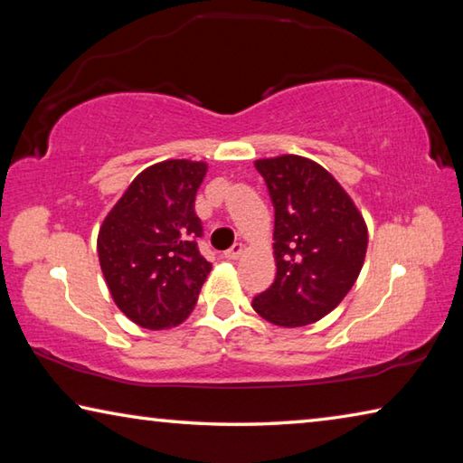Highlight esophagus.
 I'll use <instances>...</instances> for the list:
<instances>
[{
	"instance_id": "obj_1",
	"label": "esophagus",
	"mask_w": 463,
	"mask_h": 463,
	"mask_svg": "<svg viewBox=\"0 0 463 463\" xmlns=\"http://www.w3.org/2000/svg\"><path fill=\"white\" fill-rule=\"evenodd\" d=\"M242 250H245L242 242H234V245L229 250H224V257H226V260H239V257L242 255Z\"/></svg>"
}]
</instances>
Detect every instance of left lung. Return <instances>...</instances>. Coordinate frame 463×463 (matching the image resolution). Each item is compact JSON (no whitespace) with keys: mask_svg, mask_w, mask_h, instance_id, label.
Segmentation results:
<instances>
[{"mask_svg":"<svg viewBox=\"0 0 463 463\" xmlns=\"http://www.w3.org/2000/svg\"><path fill=\"white\" fill-rule=\"evenodd\" d=\"M255 167L276 208L278 273L253 308L278 326L312 325L354 288L365 261L367 224L343 185L308 156H269Z\"/></svg>","mask_w":463,"mask_h":463,"instance_id":"8db88e82","label":"left lung"}]
</instances>
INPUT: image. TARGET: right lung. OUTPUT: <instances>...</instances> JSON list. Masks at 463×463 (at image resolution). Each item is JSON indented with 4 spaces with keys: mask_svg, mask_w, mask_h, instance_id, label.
Wrapping results in <instances>:
<instances>
[{
    "mask_svg": "<svg viewBox=\"0 0 463 463\" xmlns=\"http://www.w3.org/2000/svg\"><path fill=\"white\" fill-rule=\"evenodd\" d=\"M208 163L167 159L132 179L98 232V257L112 300L132 323L163 331L192 315L213 263L195 237V192Z\"/></svg>",
    "mask_w": 463,
    "mask_h": 463,
    "instance_id": "obj_1",
    "label": "right lung"
}]
</instances>
